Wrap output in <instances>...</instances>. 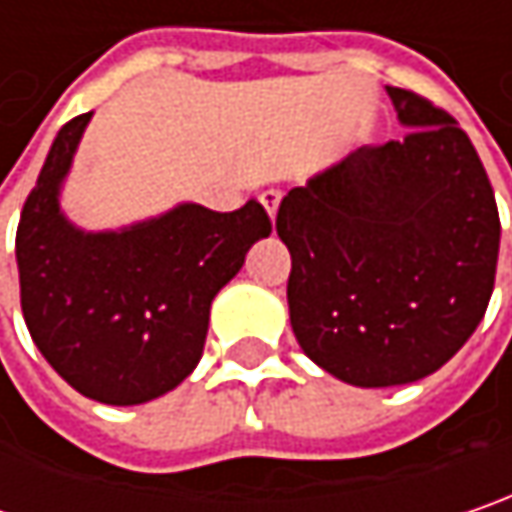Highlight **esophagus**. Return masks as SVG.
Returning a JSON list of instances; mask_svg holds the SVG:
<instances>
[{
    "instance_id": "34e87169",
    "label": "esophagus",
    "mask_w": 512,
    "mask_h": 512,
    "mask_svg": "<svg viewBox=\"0 0 512 512\" xmlns=\"http://www.w3.org/2000/svg\"><path fill=\"white\" fill-rule=\"evenodd\" d=\"M262 206H265V212H268V218L276 221V212H279V201H282V192H276V189H268V192H262Z\"/></svg>"
}]
</instances>
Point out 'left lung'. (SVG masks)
<instances>
[{"label": "left lung", "instance_id": "1", "mask_svg": "<svg viewBox=\"0 0 512 512\" xmlns=\"http://www.w3.org/2000/svg\"><path fill=\"white\" fill-rule=\"evenodd\" d=\"M387 95L411 133L314 174L276 215L297 344L355 387L420 382L469 341L493 297L501 238L469 136L417 92Z\"/></svg>", "mask_w": 512, "mask_h": 512}]
</instances>
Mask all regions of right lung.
<instances>
[{
  "instance_id": "obj_1",
  "label": "right lung",
  "mask_w": 512,
  "mask_h": 512,
  "mask_svg": "<svg viewBox=\"0 0 512 512\" xmlns=\"http://www.w3.org/2000/svg\"><path fill=\"white\" fill-rule=\"evenodd\" d=\"M90 119L84 113L57 130L22 206V317L63 382L104 405H142L198 367L209 306L247 250L271 236V218L259 201L236 212L177 203L122 230L75 227L60 189Z\"/></svg>"
}]
</instances>
